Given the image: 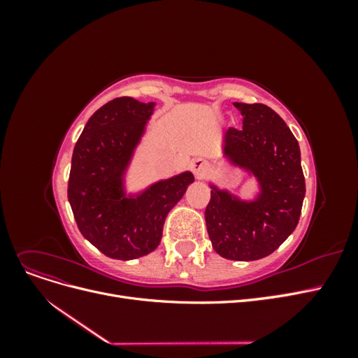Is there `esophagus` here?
I'll return each instance as SVG.
<instances>
[{
  "label": "esophagus",
  "instance_id": "1",
  "mask_svg": "<svg viewBox=\"0 0 358 358\" xmlns=\"http://www.w3.org/2000/svg\"><path fill=\"white\" fill-rule=\"evenodd\" d=\"M206 167H208V162H206L204 159L197 158V159H192V161H191V170H192V173H194V175H196L197 178H200V176L203 175Z\"/></svg>",
  "mask_w": 358,
  "mask_h": 358
}]
</instances>
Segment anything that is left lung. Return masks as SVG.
Returning a JSON list of instances; mask_svg holds the SVG:
<instances>
[{"mask_svg": "<svg viewBox=\"0 0 358 358\" xmlns=\"http://www.w3.org/2000/svg\"><path fill=\"white\" fill-rule=\"evenodd\" d=\"M243 128L222 136V154L258 183L255 199L245 200L209 183L210 201L204 218L212 246L227 259L252 262L282 245L299 224L305 176L300 148L291 129L264 104L233 103Z\"/></svg>", "mask_w": 358, "mask_h": 358, "instance_id": "1", "label": "left lung"}]
</instances>
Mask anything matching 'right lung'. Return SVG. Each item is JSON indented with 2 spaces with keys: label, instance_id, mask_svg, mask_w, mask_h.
Instances as JSON below:
<instances>
[{
  "label": "right lung",
  "instance_id": "right-lung-1",
  "mask_svg": "<svg viewBox=\"0 0 358 358\" xmlns=\"http://www.w3.org/2000/svg\"><path fill=\"white\" fill-rule=\"evenodd\" d=\"M155 103L121 96L86 122L73 150L69 201L80 233L115 259L148 255L161 242L166 216L183 197L191 171L127 192L125 175Z\"/></svg>",
  "mask_w": 358,
  "mask_h": 358
}]
</instances>
